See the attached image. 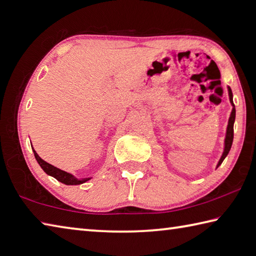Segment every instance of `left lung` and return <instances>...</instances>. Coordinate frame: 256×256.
<instances>
[{"label":"left lung","instance_id":"8db88e82","mask_svg":"<svg viewBox=\"0 0 256 256\" xmlns=\"http://www.w3.org/2000/svg\"><path fill=\"white\" fill-rule=\"evenodd\" d=\"M228 91L230 102V104H232L233 108H232V112H230V118H228V128H226V134H225V139H224V150H223V154H222L218 165H216V168L220 167V164L223 162V160L226 158V156L228 155L230 147H232V144H233V138H234V122H235L236 112H235V106L233 104V94H232V90H230V86H228Z\"/></svg>","mask_w":256,"mask_h":256}]
</instances>
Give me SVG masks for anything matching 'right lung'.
<instances>
[{"label":"right lung","instance_id":"add662e5","mask_svg":"<svg viewBox=\"0 0 256 256\" xmlns=\"http://www.w3.org/2000/svg\"><path fill=\"white\" fill-rule=\"evenodd\" d=\"M33 152H34V157L36 159V162H38V165L41 166V168L43 170H44L46 174H48L49 176L54 177L56 180H59L62 184H66V185H80V184H84V182H88L89 180H91V177H86V178H76V176L72 175L70 172H66L62 170H59V168L54 167L51 164L46 162L43 160V159L38 155L36 152L33 149Z\"/></svg>","mask_w":256,"mask_h":256}]
</instances>
